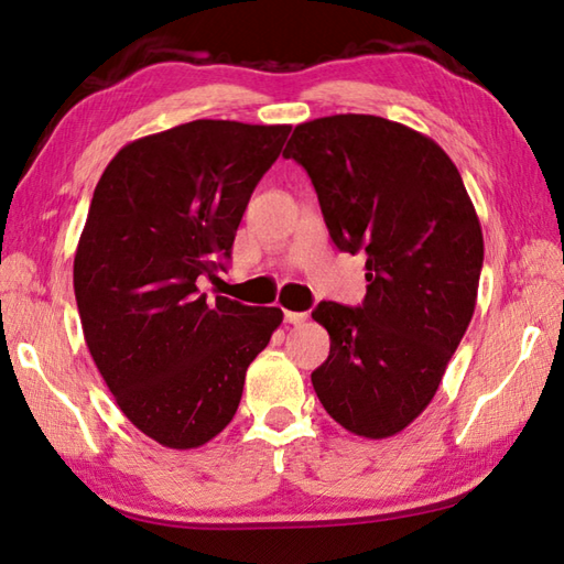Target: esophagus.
Masks as SVG:
<instances>
[{"label":"esophagus","instance_id":"obj_1","mask_svg":"<svg viewBox=\"0 0 564 564\" xmlns=\"http://www.w3.org/2000/svg\"><path fill=\"white\" fill-rule=\"evenodd\" d=\"M285 322H289V325H303V322L307 319V313H291V310H285Z\"/></svg>","mask_w":564,"mask_h":564}]
</instances>
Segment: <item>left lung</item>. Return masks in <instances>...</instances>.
<instances>
[{"label":"left lung","mask_w":564,"mask_h":564,"mask_svg":"<svg viewBox=\"0 0 564 564\" xmlns=\"http://www.w3.org/2000/svg\"><path fill=\"white\" fill-rule=\"evenodd\" d=\"M283 158L313 178L334 245L366 251L364 305L313 313L332 341L313 388L351 434H400L434 400L473 319L480 218L448 154L388 118H315L295 126Z\"/></svg>","instance_id":"8db88e82"}]
</instances>
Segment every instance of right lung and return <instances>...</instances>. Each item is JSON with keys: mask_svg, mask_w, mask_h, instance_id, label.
I'll list each match as a JSON object with an SVG mask.
<instances>
[{"mask_svg": "<svg viewBox=\"0 0 564 564\" xmlns=\"http://www.w3.org/2000/svg\"><path fill=\"white\" fill-rule=\"evenodd\" d=\"M291 126L182 123L116 152L75 254L84 341L142 434L188 451L232 422L249 364L281 327L279 307L198 293L230 257L251 191Z\"/></svg>", "mask_w": 564, "mask_h": 564, "instance_id": "right-lung-1", "label": "right lung"}]
</instances>
